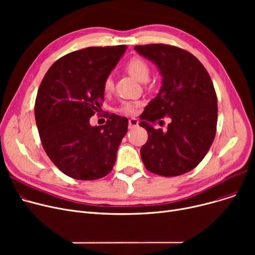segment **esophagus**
<instances>
[{"mask_svg": "<svg viewBox=\"0 0 255 255\" xmlns=\"http://www.w3.org/2000/svg\"><path fill=\"white\" fill-rule=\"evenodd\" d=\"M136 126H138V121H137V119H135V118L129 119V128L132 129V128H135Z\"/></svg>", "mask_w": 255, "mask_h": 255, "instance_id": "1", "label": "esophagus"}]
</instances>
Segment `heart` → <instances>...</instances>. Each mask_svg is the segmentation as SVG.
<instances>
[{"label": "heart", "instance_id": "1", "mask_svg": "<svg viewBox=\"0 0 255 255\" xmlns=\"http://www.w3.org/2000/svg\"><path fill=\"white\" fill-rule=\"evenodd\" d=\"M126 71L136 80L140 83H144L149 79L150 76V66L142 58L133 57L131 58L125 66ZM114 90V80L112 76H106L103 80V91L109 94ZM139 105L137 102H123L120 107V112L132 115L136 111V107Z\"/></svg>", "mask_w": 255, "mask_h": 255}]
</instances>
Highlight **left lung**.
Listing matches in <instances>:
<instances>
[{
    "instance_id": "obj_1",
    "label": "left lung",
    "mask_w": 255,
    "mask_h": 255,
    "mask_svg": "<svg viewBox=\"0 0 255 255\" xmlns=\"http://www.w3.org/2000/svg\"><path fill=\"white\" fill-rule=\"evenodd\" d=\"M162 75L158 95L145 106L139 126L148 132L141 160L149 171L163 177L181 176L198 165L216 135L218 105L212 79L192 53L167 44L137 45ZM167 115L166 130L151 123Z\"/></svg>"
}]
</instances>
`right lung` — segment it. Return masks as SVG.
Masks as SVG:
<instances>
[{
	"instance_id": "1",
	"label": "right lung",
	"mask_w": 255,
	"mask_h": 255,
	"mask_svg": "<svg viewBox=\"0 0 255 255\" xmlns=\"http://www.w3.org/2000/svg\"><path fill=\"white\" fill-rule=\"evenodd\" d=\"M127 46L87 47L51 65L38 89L35 119L43 149L62 172L93 181L112 171L127 133V118L106 114V124L90 125L104 101L103 80Z\"/></svg>"
}]
</instances>
